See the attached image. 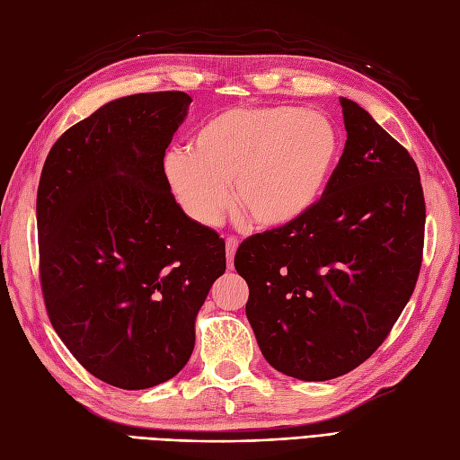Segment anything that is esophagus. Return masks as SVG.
I'll return each mask as SVG.
<instances>
[{"instance_id":"34e87169","label":"esophagus","mask_w":460,"mask_h":460,"mask_svg":"<svg viewBox=\"0 0 460 460\" xmlns=\"http://www.w3.org/2000/svg\"><path fill=\"white\" fill-rule=\"evenodd\" d=\"M238 245H240V240L235 238V235H230V238H226V259H228L230 269L234 265V255H235V250H238Z\"/></svg>"}]
</instances>
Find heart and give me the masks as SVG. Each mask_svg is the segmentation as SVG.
<instances>
[{
  "mask_svg": "<svg viewBox=\"0 0 460 460\" xmlns=\"http://www.w3.org/2000/svg\"><path fill=\"white\" fill-rule=\"evenodd\" d=\"M339 155V133L315 110L292 106L232 108L195 133L193 146L166 156V176L195 222L213 226L238 203L259 226L280 228L302 218L327 188Z\"/></svg>",
  "mask_w": 460,
  "mask_h": 460,
  "instance_id": "1",
  "label": "heart"
}]
</instances>
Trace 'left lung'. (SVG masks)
Here are the masks:
<instances>
[{"instance_id":"8db88e82","label":"left lung","mask_w":460,"mask_h":460,"mask_svg":"<svg viewBox=\"0 0 460 460\" xmlns=\"http://www.w3.org/2000/svg\"><path fill=\"white\" fill-rule=\"evenodd\" d=\"M346 145L315 207L242 242L234 267L267 362L302 381L349 374L374 354L411 300L426 203L406 148L341 98Z\"/></svg>"}]
</instances>
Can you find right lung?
Here are the masks:
<instances>
[{
  "instance_id": "obj_1",
  "label": "right lung",
  "mask_w": 460,
  "mask_h": 460,
  "mask_svg": "<svg viewBox=\"0 0 460 460\" xmlns=\"http://www.w3.org/2000/svg\"><path fill=\"white\" fill-rule=\"evenodd\" d=\"M180 91L118 98L54 143L36 195L52 327L101 381L139 391L178 376L226 245L183 213L164 173L188 116Z\"/></svg>"
}]
</instances>
